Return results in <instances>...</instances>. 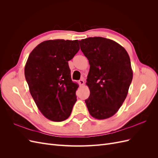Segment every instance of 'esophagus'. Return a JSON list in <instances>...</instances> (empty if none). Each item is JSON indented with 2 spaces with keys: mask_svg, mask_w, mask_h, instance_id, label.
Segmentation results:
<instances>
[{
  "mask_svg": "<svg viewBox=\"0 0 158 158\" xmlns=\"http://www.w3.org/2000/svg\"><path fill=\"white\" fill-rule=\"evenodd\" d=\"M78 84H80V85H83L84 84V80H82V79L78 81Z\"/></svg>",
  "mask_w": 158,
  "mask_h": 158,
  "instance_id": "34e87169",
  "label": "esophagus"
}]
</instances>
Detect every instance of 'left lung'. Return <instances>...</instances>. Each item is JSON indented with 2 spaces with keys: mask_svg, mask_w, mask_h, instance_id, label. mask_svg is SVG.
Listing matches in <instances>:
<instances>
[{
  "mask_svg": "<svg viewBox=\"0 0 158 158\" xmlns=\"http://www.w3.org/2000/svg\"><path fill=\"white\" fill-rule=\"evenodd\" d=\"M79 42L90 65L86 82L90 94L85 100L89 113L97 119L111 117L121 107L132 82L130 57L123 47L107 38Z\"/></svg>",
  "mask_w": 158,
  "mask_h": 158,
  "instance_id": "8db88e82",
  "label": "left lung"
}]
</instances>
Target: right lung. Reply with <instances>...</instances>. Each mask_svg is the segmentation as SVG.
<instances>
[{"label":"right lung","instance_id":"1","mask_svg":"<svg viewBox=\"0 0 158 158\" xmlns=\"http://www.w3.org/2000/svg\"><path fill=\"white\" fill-rule=\"evenodd\" d=\"M79 49L78 40H47L28 56L24 74L30 92L41 113L51 121L68 118L77 100L78 85L72 81L68 61Z\"/></svg>","mask_w":158,"mask_h":158}]
</instances>
